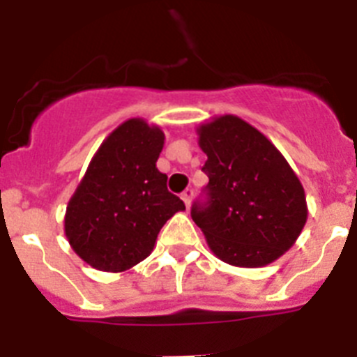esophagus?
Here are the masks:
<instances>
[{"instance_id": "obj_1", "label": "esophagus", "mask_w": 357, "mask_h": 357, "mask_svg": "<svg viewBox=\"0 0 357 357\" xmlns=\"http://www.w3.org/2000/svg\"><path fill=\"white\" fill-rule=\"evenodd\" d=\"M181 197H182V200H184L185 207H189V206H191V200H193V189L188 188V189H185V191H184V193L181 195Z\"/></svg>"}]
</instances>
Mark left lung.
<instances>
[{"mask_svg":"<svg viewBox=\"0 0 357 357\" xmlns=\"http://www.w3.org/2000/svg\"><path fill=\"white\" fill-rule=\"evenodd\" d=\"M207 155L206 202L191 218L223 263L261 268L293 247L307 220L298 176L275 144L250 123L218 116L197 128Z\"/></svg>","mask_w":357,"mask_h":357,"instance_id":"left-lung-1","label":"left lung"}]
</instances>
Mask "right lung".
Here are the masks:
<instances>
[{"mask_svg": "<svg viewBox=\"0 0 357 357\" xmlns=\"http://www.w3.org/2000/svg\"><path fill=\"white\" fill-rule=\"evenodd\" d=\"M164 132L144 119L121 123L100 144L64 216V232L80 259L102 272H125L146 259L184 202L166 188L155 162Z\"/></svg>", "mask_w": 357, "mask_h": 357, "instance_id": "right-lung-1", "label": "right lung"}]
</instances>
